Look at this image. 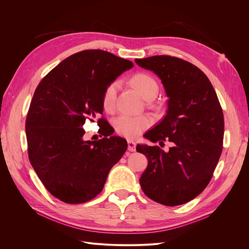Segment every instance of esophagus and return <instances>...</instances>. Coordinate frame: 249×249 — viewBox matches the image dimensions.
Here are the masks:
<instances>
[{"mask_svg":"<svg viewBox=\"0 0 249 249\" xmlns=\"http://www.w3.org/2000/svg\"><path fill=\"white\" fill-rule=\"evenodd\" d=\"M127 149H129L130 152H135V150H136V143L133 140H127Z\"/></svg>","mask_w":249,"mask_h":249,"instance_id":"esophagus-1","label":"esophagus"}]
</instances>
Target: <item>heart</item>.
Here are the masks:
<instances>
[{
    "label": "heart",
    "instance_id": "heart-1",
    "mask_svg": "<svg viewBox=\"0 0 249 249\" xmlns=\"http://www.w3.org/2000/svg\"><path fill=\"white\" fill-rule=\"evenodd\" d=\"M131 85L137 90L138 93L145 100H153L158 93V83L154 77L146 72H137L130 79ZM118 82L114 81L104 90L102 105L105 111L109 113L115 110L116 95L118 91ZM153 124V119L149 115H130L122 114L114 120L115 131L120 136L126 138H136Z\"/></svg>",
    "mask_w": 249,
    "mask_h": 249
}]
</instances>
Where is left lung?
<instances>
[{"instance_id":"1","label":"left lung","mask_w":249,"mask_h":249,"mask_svg":"<svg viewBox=\"0 0 249 249\" xmlns=\"http://www.w3.org/2000/svg\"><path fill=\"white\" fill-rule=\"evenodd\" d=\"M158 74L168 96L167 113L144 137L159 146H136L145 155L147 168L139 179L147 197L168 207L192 200L210 183L222 153L224 118L208 77L197 66L167 55L135 59Z\"/></svg>"}]
</instances>
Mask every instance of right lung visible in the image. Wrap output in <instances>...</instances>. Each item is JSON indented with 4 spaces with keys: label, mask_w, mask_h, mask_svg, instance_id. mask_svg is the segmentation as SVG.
I'll return each instance as SVG.
<instances>
[{
    "label": "right lung",
    "mask_w": 249,
    "mask_h": 249,
    "mask_svg": "<svg viewBox=\"0 0 249 249\" xmlns=\"http://www.w3.org/2000/svg\"><path fill=\"white\" fill-rule=\"evenodd\" d=\"M132 67L129 60L109 52L86 50L64 59L37 86L26 119L28 155L53 196L72 205L103 190L126 141L107 130L102 139L84 141L82 126L96 118L99 126L104 124L99 118L104 90Z\"/></svg>",
    "instance_id": "add662e5"
}]
</instances>
